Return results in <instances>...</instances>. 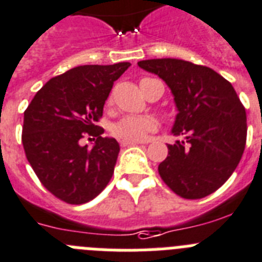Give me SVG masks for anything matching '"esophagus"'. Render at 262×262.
Wrapping results in <instances>:
<instances>
[{
  "mask_svg": "<svg viewBox=\"0 0 262 262\" xmlns=\"http://www.w3.org/2000/svg\"><path fill=\"white\" fill-rule=\"evenodd\" d=\"M142 144L141 141H121V146H132V145Z\"/></svg>",
  "mask_w": 262,
  "mask_h": 262,
  "instance_id": "esophagus-1",
  "label": "esophagus"
}]
</instances>
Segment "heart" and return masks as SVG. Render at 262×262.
Wrapping results in <instances>:
<instances>
[{"label": "heart", "instance_id": "obj_1", "mask_svg": "<svg viewBox=\"0 0 262 262\" xmlns=\"http://www.w3.org/2000/svg\"><path fill=\"white\" fill-rule=\"evenodd\" d=\"M156 127L157 121L150 116H126L113 125L112 133L122 141H141L149 132L156 130Z\"/></svg>", "mask_w": 262, "mask_h": 262}]
</instances>
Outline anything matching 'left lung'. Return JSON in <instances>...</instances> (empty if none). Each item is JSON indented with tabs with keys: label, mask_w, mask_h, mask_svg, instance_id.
Here are the masks:
<instances>
[{
	"label": "left lung",
	"mask_w": 262,
	"mask_h": 262,
	"mask_svg": "<svg viewBox=\"0 0 262 262\" xmlns=\"http://www.w3.org/2000/svg\"><path fill=\"white\" fill-rule=\"evenodd\" d=\"M166 82L179 114L172 133L185 141L168 145L158 165L162 181L186 200L206 197L229 179L247 144V112L232 83L208 67L176 58L138 62Z\"/></svg>",
	"instance_id": "left-lung-1"
}]
</instances>
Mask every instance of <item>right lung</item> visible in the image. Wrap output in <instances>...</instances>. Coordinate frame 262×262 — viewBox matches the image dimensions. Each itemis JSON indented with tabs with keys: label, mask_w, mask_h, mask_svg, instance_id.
Returning <instances> with one entry per match:
<instances>
[{
	"label": "right lung",
	"mask_w": 262,
	"mask_h": 262,
	"mask_svg": "<svg viewBox=\"0 0 262 262\" xmlns=\"http://www.w3.org/2000/svg\"><path fill=\"white\" fill-rule=\"evenodd\" d=\"M130 67L83 65L53 77L24 113L23 145L33 170L53 195L72 205L97 197L111 181L120 145L96 125L114 81ZM83 137L95 146L82 147ZM90 140V138H89Z\"/></svg>",
	"instance_id": "right-lung-1"
}]
</instances>
